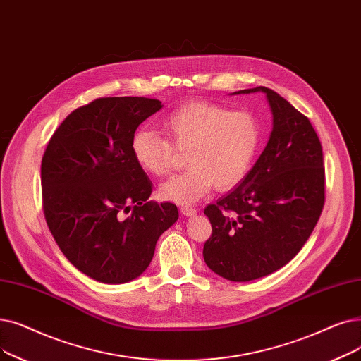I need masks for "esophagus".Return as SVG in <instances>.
<instances>
[{
    "label": "esophagus",
    "mask_w": 361,
    "mask_h": 361,
    "mask_svg": "<svg viewBox=\"0 0 361 361\" xmlns=\"http://www.w3.org/2000/svg\"><path fill=\"white\" fill-rule=\"evenodd\" d=\"M181 214L185 215V216H192V215L196 214V209L189 208V207H181Z\"/></svg>",
    "instance_id": "1"
}]
</instances>
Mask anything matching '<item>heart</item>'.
I'll return each mask as SVG.
<instances>
[{
  "instance_id": "heart-1",
  "label": "heart",
  "mask_w": 361,
  "mask_h": 361,
  "mask_svg": "<svg viewBox=\"0 0 361 361\" xmlns=\"http://www.w3.org/2000/svg\"><path fill=\"white\" fill-rule=\"evenodd\" d=\"M177 147L187 149L189 169L161 187L164 199L189 205L205 196L212 185L228 190L243 181L261 145L258 119L249 112H233L208 102L185 103L162 119ZM131 154L140 169L154 177L171 168L172 147L153 130L142 128L131 137Z\"/></svg>"
}]
</instances>
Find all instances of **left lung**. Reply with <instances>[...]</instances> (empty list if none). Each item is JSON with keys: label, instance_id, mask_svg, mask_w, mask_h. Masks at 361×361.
I'll return each mask as SVG.
<instances>
[{"label": "left lung", "instance_id": "left-lung-1", "mask_svg": "<svg viewBox=\"0 0 361 361\" xmlns=\"http://www.w3.org/2000/svg\"><path fill=\"white\" fill-rule=\"evenodd\" d=\"M273 116L267 146L243 181L205 208L212 234L203 259L218 276L250 281L286 265L308 240L324 205L320 140L307 116L267 87Z\"/></svg>", "mask_w": 361, "mask_h": 361}]
</instances>
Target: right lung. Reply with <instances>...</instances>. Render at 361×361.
I'll return each instance as SVG.
<instances>
[{
  "mask_svg": "<svg viewBox=\"0 0 361 361\" xmlns=\"http://www.w3.org/2000/svg\"><path fill=\"white\" fill-rule=\"evenodd\" d=\"M162 106L146 97L94 100L60 123L42 156L47 224L65 257L102 283L137 279L178 219L174 203L149 200L152 181L131 154L138 125Z\"/></svg>",
  "mask_w": 361,
  "mask_h": 361,
  "instance_id": "add662e5",
  "label": "right lung"
}]
</instances>
